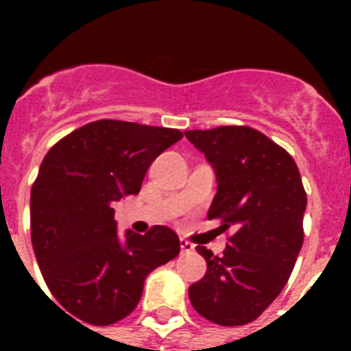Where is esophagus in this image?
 I'll return each mask as SVG.
<instances>
[{
    "instance_id": "1",
    "label": "esophagus",
    "mask_w": 351,
    "mask_h": 351,
    "mask_svg": "<svg viewBox=\"0 0 351 351\" xmlns=\"http://www.w3.org/2000/svg\"><path fill=\"white\" fill-rule=\"evenodd\" d=\"M180 247L182 253H195V244H191L189 240H180Z\"/></svg>"
}]
</instances>
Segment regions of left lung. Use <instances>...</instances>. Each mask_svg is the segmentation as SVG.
<instances>
[{
	"instance_id": "obj_1",
	"label": "left lung",
	"mask_w": 351,
	"mask_h": 351,
	"mask_svg": "<svg viewBox=\"0 0 351 351\" xmlns=\"http://www.w3.org/2000/svg\"><path fill=\"white\" fill-rule=\"evenodd\" d=\"M217 175L208 211L220 231L233 228L224 255L198 245L208 271L189 286L193 308L220 326L255 321L288 282L304 242L306 191L286 149L256 129L222 125L186 131Z\"/></svg>"
}]
</instances>
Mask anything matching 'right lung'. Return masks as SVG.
<instances>
[{
	"label": "right lung",
	"instance_id": "right-lung-1",
	"mask_svg": "<svg viewBox=\"0 0 351 351\" xmlns=\"http://www.w3.org/2000/svg\"><path fill=\"white\" fill-rule=\"evenodd\" d=\"M182 136L178 129L98 120L45 154L30 191V237L45 284L67 315L95 326L125 319L145 277L180 253L165 226L118 234L112 204L136 195L149 165Z\"/></svg>",
	"mask_w": 351,
	"mask_h": 351
}]
</instances>
